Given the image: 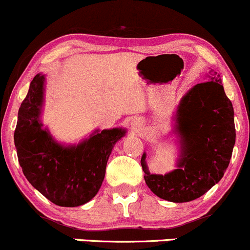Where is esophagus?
I'll list each match as a JSON object with an SVG mask.
<instances>
[{
	"mask_svg": "<svg viewBox=\"0 0 250 250\" xmlns=\"http://www.w3.org/2000/svg\"><path fill=\"white\" fill-rule=\"evenodd\" d=\"M134 125H137V123H134V122H133V126H134Z\"/></svg>",
	"mask_w": 250,
	"mask_h": 250,
	"instance_id": "1",
	"label": "esophagus"
}]
</instances>
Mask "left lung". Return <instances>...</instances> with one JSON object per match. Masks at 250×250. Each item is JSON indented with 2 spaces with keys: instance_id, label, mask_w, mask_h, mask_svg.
<instances>
[{
  "instance_id": "1",
  "label": "left lung",
  "mask_w": 250,
  "mask_h": 250,
  "mask_svg": "<svg viewBox=\"0 0 250 250\" xmlns=\"http://www.w3.org/2000/svg\"><path fill=\"white\" fill-rule=\"evenodd\" d=\"M209 81L197 83L183 98L177 112L182 138L178 169L167 175H151L142 167L146 186L158 197L176 203L204 195L223 177L235 145L234 108L224 93L220 75L210 71Z\"/></svg>"
}]
</instances>
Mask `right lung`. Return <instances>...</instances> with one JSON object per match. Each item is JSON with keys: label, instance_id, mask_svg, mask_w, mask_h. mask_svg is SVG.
Segmentation results:
<instances>
[{"label": "right lung", "instance_id": "1", "mask_svg": "<svg viewBox=\"0 0 250 250\" xmlns=\"http://www.w3.org/2000/svg\"><path fill=\"white\" fill-rule=\"evenodd\" d=\"M43 81V75H35L19 110L14 132L19 163L28 182L50 202L83 206L99 191L112 147L125 131L103 130L77 146L59 145L39 120Z\"/></svg>", "mask_w": 250, "mask_h": 250}]
</instances>
